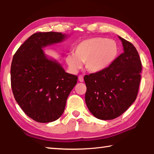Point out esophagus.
Listing matches in <instances>:
<instances>
[{
  "mask_svg": "<svg viewBox=\"0 0 154 154\" xmlns=\"http://www.w3.org/2000/svg\"><path fill=\"white\" fill-rule=\"evenodd\" d=\"M78 79H79V81L80 82H83V75H79V77H78Z\"/></svg>",
  "mask_w": 154,
  "mask_h": 154,
  "instance_id": "obj_1",
  "label": "esophagus"
}]
</instances>
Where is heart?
Returning a JSON list of instances; mask_svg holds the SVG:
<instances>
[{
  "label": "heart",
  "mask_w": 154,
  "mask_h": 154,
  "mask_svg": "<svg viewBox=\"0 0 154 154\" xmlns=\"http://www.w3.org/2000/svg\"><path fill=\"white\" fill-rule=\"evenodd\" d=\"M119 54V47L114 40L94 37L82 41L75 48V54H70L66 60L70 69L77 71L85 62L88 71L97 72L113 63Z\"/></svg>",
  "instance_id": "heart-1"
}]
</instances>
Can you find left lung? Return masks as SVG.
I'll return each mask as SVG.
<instances>
[{"instance_id":"left-lung-1","label":"left lung","mask_w":154,"mask_h":154,"mask_svg":"<svg viewBox=\"0 0 154 154\" xmlns=\"http://www.w3.org/2000/svg\"><path fill=\"white\" fill-rule=\"evenodd\" d=\"M124 47L111 66L85 75L88 109L96 118L110 120L120 116L134 102L139 92L142 64L132 44L119 36Z\"/></svg>"}]
</instances>
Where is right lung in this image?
I'll return each mask as SVG.
<instances>
[{"label": "right lung", "mask_w": 154, "mask_h": 154, "mask_svg": "<svg viewBox=\"0 0 154 154\" xmlns=\"http://www.w3.org/2000/svg\"><path fill=\"white\" fill-rule=\"evenodd\" d=\"M61 32H36L14 54L11 84L14 98L23 111L37 122L58 119L68 96L77 84V75L67 73L56 60L47 58L42 48L61 42Z\"/></svg>", "instance_id": "right-lung-1"}]
</instances>
